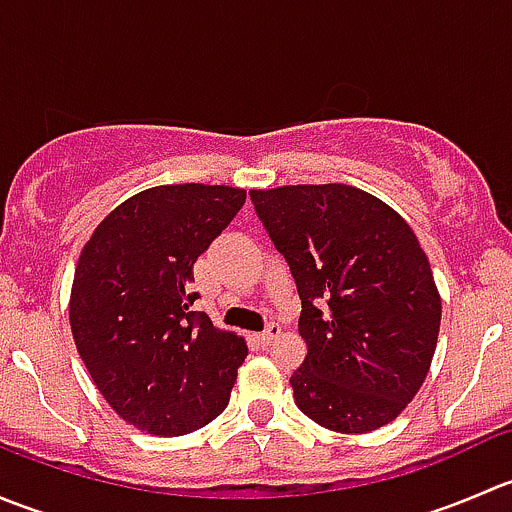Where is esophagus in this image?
I'll return each mask as SVG.
<instances>
[{
  "mask_svg": "<svg viewBox=\"0 0 512 512\" xmlns=\"http://www.w3.org/2000/svg\"><path fill=\"white\" fill-rule=\"evenodd\" d=\"M280 334H282V327H280V324H275V322H272V324H267V329H265V332H262L260 337H257V342H260L262 347H270V344L275 342V339L280 337Z\"/></svg>",
  "mask_w": 512,
  "mask_h": 512,
  "instance_id": "1",
  "label": "esophagus"
}]
</instances>
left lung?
<instances>
[{"instance_id": "8db88e82", "label": "left lung", "mask_w": 512, "mask_h": 512, "mask_svg": "<svg viewBox=\"0 0 512 512\" xmlns=\"http://www.w3.org/2000/svg\"><path fill=\"white\" fill-rule=\"evenodd\" d=\"M297 282L307 344L289 384L319 426L369 433L421 389L441 327V294L411 225L344 183L250 190Z\"/></svg>"}]
</instances>
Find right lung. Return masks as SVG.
<instances>
[{
  "instance_id": "1",
  "label": "right lung",
  "mask_w": 512,
  "mask_h": 512,
  "mask_svg": "<svg viewBox=\"0 0 512 512\" xmlns=\"http://www.w3.org/2000/svg\"><path fill=\"white\" fill-rule=\"evenodd\" d=\"M245 190L156 185L113 208L76 262L69 322L106 404L151 436H185L225 411L245 339L195 314L193 265Z\"/></svg>"
}]
</instances>
